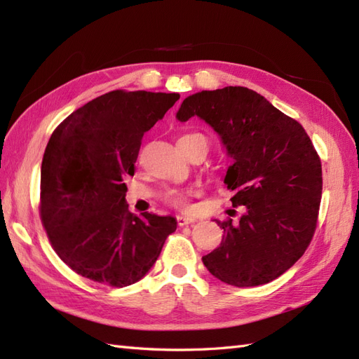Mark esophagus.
Listing matches in <instances>:
<instances>
[{
    "instance_id": "obj_1",
    "label": "esophagus",
    "mask_w": 359,
    "mask_h": 359,
    "mask_svg": "<svg viewBox=\"0 0 359 359\" xmlns=\"http://www.w3.org/2000/svg\"><path fill=\"white\" fill-rule=\"evenodd\" d=\"M177 222L180 226H184V225L195 222V219H191V217H186V216H177Z\"/></svg>"
}]
</instances>
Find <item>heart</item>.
I'll list each match as a JSON object with an SVG mask.
<instances>
[{
  "instance_id": "1",
  "label": "heart",
  "mask_w": 359,
  "mask_h": 359,
  "mask_svg": "<svg viewBox=\"0 0 359 359\" xmlns=\"http://www.w3.org/2000/svg\"><path fill=\"white\" fill-rule=\"evenodd\" d=\"M190 135V134H187ZM189 196L190 194L189 191H181V190H170L165 194L164 199L165 203L170 204L175 208H180V210H187L190 203H189Z\"/></svg>"
}]
</instances>
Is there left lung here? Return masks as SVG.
I'll list each match as a JSON object with an SVG mask.
<instances>
[{
    "label": "left lung",
    "mask_w": 359,
    "mask_h": 359,
    "mask_svg": "<svg viewBox=\"0 0 359 359\" xmlns=\"http://www.w3.org/2000/svg\"><path fill=\"white\" fill-rule=\"evenodd\" d=\"M194 116L233 156L224 182L234 191L233 207L245 205L238 224L216 221L222 242L204 265L233 286L273 282L304 255L317 229L323 178L316 147L299 121L245 86L189 95L177 118Z\"/></svg>",
    "instance_id": "left-lung-1"
}]
</instances>
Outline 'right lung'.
<instances>
[{"label": "right lung", "instance_id": "1", "mask_svg": "<svg viewBox=\"0 0 359 359\" xmlns=\"http://www.w3.org/2000/svg\"><path fill=\"white\" fill-rule=\"evenodd\" d=\"M177 93L116 90L95 97L51 134L41 165V219L51 247L85 278L123 287L158 259L172 216H135L125 201L142 138Z\"/></svg>", "mask_w": 359, "mask_h": 359}]
</instances>
